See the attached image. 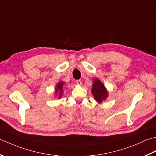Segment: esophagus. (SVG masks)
Returning <instances> with one entry per match:
<instances>
[{
  "instance_id": "obj_1",
  "label": "esophagus",
  "mask_w": 156,
  "mask_h": 156,
  "mask_svg": "<svg viewBox=\"0 0 156 156\" xmlns=\"http://www.w3.org/2000/svg\"><path fill=\"white\" fill-rule=\"evenodd\" d=\"M76 83H77L78 85H81L82 83H81V80H77L76 81Z\"/></svg>"
}]
</instances>
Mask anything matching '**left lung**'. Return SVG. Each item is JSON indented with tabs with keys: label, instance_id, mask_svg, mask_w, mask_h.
Instances as JSON below:
<instances>
[{
	"label": "left lung",
	"instance_id": "8db88e82",
	"mask_svg": "<svg viewBox=\"0 0 156 156\" xmlns=\"http://www.w3.org/2000/svg\"><path fill=\"white\" fill-rule=\"evenodd\" d=\"M91 93L93 96L98 104H101L103 101L106 100L108 97V91L104 86V85L99 79L95 78L92 83Z\"/></svg>",
	"mask_w": 156,
	"mask_h": 156
}]
</instances>
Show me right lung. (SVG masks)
Listing matches in <instances>:
<instances>
[{"label":"right lung","instance_id":"add662e5","mask_svg":"<svg viewBox=\"0 0 156 156\" xmlns=\"http://www.w3.org/2000/svg\"><path fill=\"white\" fill-rule=\"evenodd\" d=\"M65 84V83L64 81H60L58 82V83L56 85V87H55V94H54V96L58 98V99H60L62 97L63 92H64Z\"/></svg>","mask_w":156,"mask_h":156}]
</instances>
